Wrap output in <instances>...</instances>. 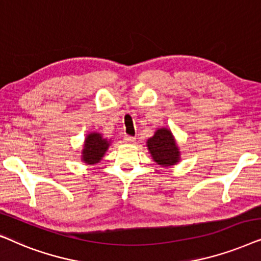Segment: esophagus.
<instances>
[{"label":"esophagus","mask_w":261,"mask_h":261,"mask_svg":"<svg viewBox=\"0 0 261 261\" xmlns=\"http://www.w3.org/2000/svg\"><path fill=\"white\" fill-rule=\"evenodd\" d=\"M135 142V138L131 137V136H124V143H127V144H133Z\"/></svg>","instance_id":"34e87169"}]
</instances>
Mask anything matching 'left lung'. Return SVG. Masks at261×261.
<instances>
[{
  "mask_svg": "<svg viewBox=\"0 0 261 261\" xmlns=\"http://www.w3.org/2000/svg\"><path fill=\"white\" fill-rule=\"evenodd\" d=\"M147 147L152 161L161 167L175 166L181 160V151L168 127L158 128L154 136L148 138Z\"/></svg>",
  "mask_w": 261,
  "mask_h": 261,
  "instance_id": "obj_1",
  "label": "left lung"
}]
</instances>
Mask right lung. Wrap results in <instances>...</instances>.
Wrapping results in <instances>:
<instances>
[{
    "label": "right lung",
    "instance_id": "add662e5",
    "mask_svg": "<svg viewBox=\"0 0 261 261\" xmlns=\"http://www.w3.org/2000/svg\"><path fill=\"white\" fill-rule=\"evenodd\" d=\"M111 140L103 137L98 131L89 133L85 138L81 151V161L86 165H96L101 161L103 155L111 147Z\"/></svg>",
    "mask_w": 261,
    "mask_h": 261
}]
</instances>
